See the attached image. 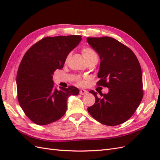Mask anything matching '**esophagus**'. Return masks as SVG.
Returning <instances> with one entry per match:
<instances>
[{"label": "esophagus", "mask_w": 160, "mask_h": 160, "mask_svg": "<svg viewBox=\"0 0 160 160\" xmlns=\"http://www.w3.org/2000/svg\"><path fill=\"white\" fill-rule=\"evenodd\" d=\"M87 93H88V91L87 90H85V89H81L80 91V94L82 95V96H83V95L87 94Z\"/></svg>", "instance_id": "esophagus-1"}]
</instances>
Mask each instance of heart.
<instances>
[{
    "label": "heart",
    "instance_id": "1",
    "mask_svg": "<svg viewBox=\"0 0 160 160\" xmlns=\"http://www.w3.org/2000/svg\"><path fill=\"white\" fill-rule=\"evenodd\" d=\"M82 53L84 58V59H85L86 60L89 59L90 58L93 57V56L97 55L96 52H95V51L92 48H91V47H83L82 49ZM79 83L82 84V82H81V81H79Z\"/></svg>",
    "mask_w": 160,
    "mask_h": 160
}]
</instances>
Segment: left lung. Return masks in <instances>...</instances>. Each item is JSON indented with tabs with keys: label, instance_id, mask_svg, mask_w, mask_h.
Returning a JSON list of instances; mask_svg holds the SVG:
<instances>
[{
	"label": "left lung",
	"instance_id": "left-lung-1",
	"mask_svg": "<svg viewBox=\"0 0 160 160\" xmlns=\"http://www.w3.org/2000/svg\"><path fill=\"white\" fill-rule=\"evenodd\" d=\"M88 43L100 58L98 86L107 87L103 94L91 90L96 98L89 114L101 124L116 126L130 118L143 98L142 73L140 62L128 47L111 37L87 38Z\"/></svg>",
	"mask_w": 160,
	"mask_h": 160
}]
</instances>
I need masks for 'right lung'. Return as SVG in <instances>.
I'll list each match as a JSON object with an SVG mask.
<instances>
[{
    "label": "right lung",
    "instance_id": "right-lung-1",
    "mask_svg": "<svg viewBox=\"0 0 160 160\" xmlns=\"http://www.w3.org/2000/svg\"><path fill=\"white\" fill-rule=\"evenodd\" d=\"M81 38L45 37L24 55L16 76L18 100L24 113L35 124L46 125L58 120L67 111L68 97L79 93V89L72 86L57 89L52 75L63 68L68 54Z\"/></svg>",
    "mask_w": 160,
    "mask_h": 160
}]
</instances>
